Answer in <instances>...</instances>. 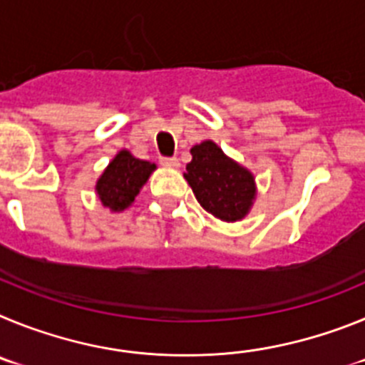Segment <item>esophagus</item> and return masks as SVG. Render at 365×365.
<instances>
[{
  "label": "esophagus",
  "instance_id": "esophagus-1",
  "mask_svg": "<svg viewBox=\"0 0 365 365\" xmlns=\"http://www.w3.org/2000/svg\"><path fill=\"white\" fill-rule=\"evenodd\" d=\"M160 164L166 168H179L180 166L179 159H175V157H163V159H160Z\"/></svg>",
  "mask_w": 365,
  "mask_h": 365
}]
</instances>
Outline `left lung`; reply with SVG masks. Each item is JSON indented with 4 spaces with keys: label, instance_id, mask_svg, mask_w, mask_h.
Returning a JSON list of instances; mask_svg holds the SVG:
<instances>
[{
    "label": "left lung",
    "instance_id": "obj_1",
    "mask_svg": "<svg viewBox=\"0 0 365 365\" xmlns=\"http://www.w3.org/2000/svg\"><path fill=\"white\" fill-rule=\"evenodd\" d=\"M185 179L208 214L227 222L241 221L257 197L254 173L228 157L214 140H202L190 150Z\"/></svg>",
    "mask_w": 365,
    "mask_h": 365
}]
</instances>
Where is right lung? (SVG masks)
Returning a JSON list of instances; mask_svg holds the SVG:
<instances>
[{"label":"right lung","mask_w":365,"mask_h":365,"mask_svg":"<svg viewBox=\"0 0 365 365\" xmlns=\"http://www.w3.org/2000/svg\"><path fill=\"white\" fill-rule=\"evenodd\" d=\"M155 170L157 164L137 159L130 150L118 151L95 185L102 206L115 214L130 208Z\"/></svg>","instance_id":"right-lung-1"}]
</instances>
